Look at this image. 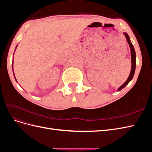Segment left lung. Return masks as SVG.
Returning a JSON list of instances; mask_svg holds the SVG:
<instances>
[{
    "label": "left lung",
    "mask_w": 152,
    "mask_h": 152,
    "mask_svg": "<svg viewBox=\"0 0 152 152\" xmlns=\"http://www.w3.org/2000/svg\"><path fill=\"white\" fill-rule=\"evenodd\" d=\"M124 35L126 37L127 41V43L129 45V47L131 48V63H132V67H131V71L130 73V75L129 76L127 80L126 81L125 83H124L123 85H122L120 87H119L118 91H121V89H122L124 87H125L128 84L129 82L133 78V76H134V72H135V69H136V53H135V50L134 48V46H133V45L132 44L130 39H129V37L127 35V34L126 33H124Z\"/></svg>",
    "instance_id": "8db88e82"
}]
</instances>
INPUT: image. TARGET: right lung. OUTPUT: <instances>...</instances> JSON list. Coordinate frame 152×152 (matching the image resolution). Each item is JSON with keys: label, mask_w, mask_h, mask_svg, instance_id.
<instances>
[{"label": "right lung", "mask_w": 152, "mask_h": 152, "mask_svg": "<svg viewBox=\"0 0 152 152\" xmlns=\"http://www.w3.org/2000/svg\"><path fill=\"white\" fill-rule=\"evenodd\" d=\"M12 62H13V61H12ZM12 70H13V69H12Z\"/></svg>", "instance_id": "add662e5"}]
</instances>
